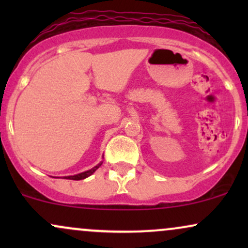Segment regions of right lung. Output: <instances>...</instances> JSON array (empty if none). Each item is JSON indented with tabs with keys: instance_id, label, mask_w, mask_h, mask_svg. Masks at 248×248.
Masks as SVG:
<instances>
[{
	"instance_id": "1",
	"label": "right lung",
	"mask_w": 248,
	"mask_h": 248,
	"mask_svg": "<svg viewBox=\"0 0 248 248\" xmlns=\"http://www.w3.org/2000/svg\"><path fill=\"white\" fill-rule=\"evenodd\" d=\"M101 164H102V162H100V163H99L98 166H95L94 168H92V169L87 170V171H84V172H81V173H78V175H73V176H65L64 178L65 179H73V181H80V179H84V178L88 177V176L92 175V173L94 172L95 170L101 166Z\"/></svg>"
}]
</instances>
